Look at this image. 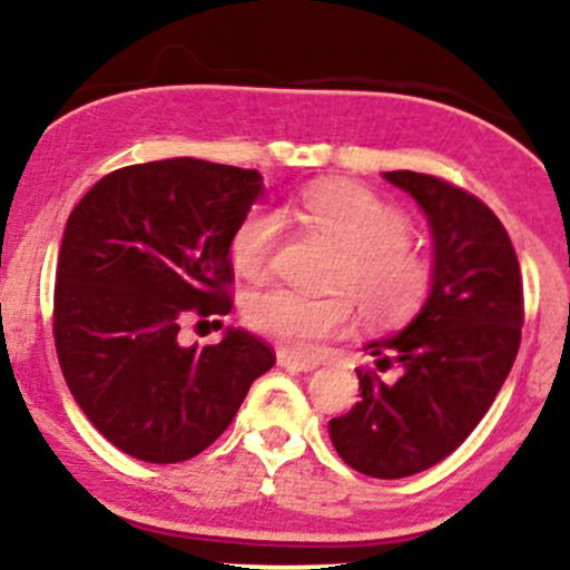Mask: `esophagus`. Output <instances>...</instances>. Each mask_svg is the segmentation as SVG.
Masks as SVG:
<instances>
[{"instance_id":"esophagus-1","label":"esophagus","mask_w":570,"mask_h":570,"mask_svg":"<svg viewBox=\"0 0 570 570\" xmlns=\"http://www.w3.org/2000/svg\"><path fill=\"white\" fill-rule=\"evenodd\" d=\"M277 365L291 367V371H301V373H312L320 367V363H314V360L298 357V354H291V352H277Z\"/></svg>"}]
</instances>
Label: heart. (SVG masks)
Returning <instances> with one entry per match:
<instances>
[{
	"label": "heart",
	"mask_w": 570,
	"mask_h": 570,
	"mask_svg": "<svg viewBox=\"0 0 570 570\" xmlns=\"http://www.w3.org/2000/svg\"><path fill=\"white\" fill-rule=\"evenodd\" d=\"M293 213L344 250L336 296H304L291 287H266L245 304L250 327L293 352H314L350 331L354 299L371 323L392 325L421 306L432 285L430 261L411 247V220L376 194L346 180H323L298 194ZM283 234V216L256 205L237 220L229 237L232 266L256 279L269 266Z\"/></svg>",
	"instance_id": "b5f03b06"
}]
</instances>
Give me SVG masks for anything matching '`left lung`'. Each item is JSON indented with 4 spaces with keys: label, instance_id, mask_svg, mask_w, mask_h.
<instances>
[{
    "label": "left lung",
    "instance_id": "8db88e82",
    "mask_svg": "<svg viewBox=\"0 0 570 570\" xmlns=\"http://www.w3.org/2000/svg\"><path fill=\"white\" fill-rule=\"evenodd\" d=\"M384 178L424 210L432 285L403 331L365 344L400 379L357 371L363 400L327 432L352 470L397 480L456 451L497 400L520 350L523 279L510 234L478 197L424 173Z\"/></svg>",
    "mask_w": 570,
    "mask_h": 570
}]
</instances>
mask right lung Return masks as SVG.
<instances>
[{"mask_svg": "<svg viewBox=\"0 0 570 570\" xmlns=\"http://www.w3.org/2000/svg\"><path fill=\"white\" fill-rule=\"evenodd\" d=\"M261 191L258 170L176 157L109 173L66 220L58 363L90 424L127 456L194 459L274 365L243 327L210 346L178 341L186 317L229 314V237Z\"/></svg>", "mask_w": 570, "mask_h": 570, "instance_id": "add662e5", "label": "right lung"}]
</instances>
